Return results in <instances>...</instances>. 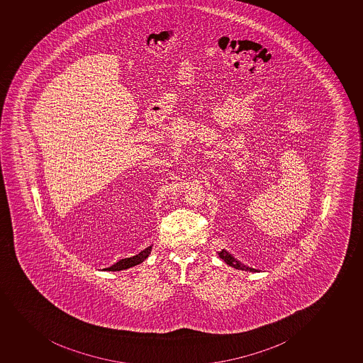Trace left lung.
<instances>
[{"label": "left lung", "mask_w": 363, "mask_h": 363, "mask_svg": "<svg viewBox=\"0 0 363 363\" xmlns=\"http://www.w3.org/2000/svg\"><path fill=\"white\" fill-rule=\"evenodd\" d=\"M218 256H220V258H222V259L225 260V263L228 264V265H230V267H235V269H238V270H242V271H255L256 272L257 269H252V267H246V265H244V264L240 263L239 260L235 259L230 253L228 252V251H225V250H222L221 252H218Z\"/></svg>", "instance_id": "1"}]
</instances>
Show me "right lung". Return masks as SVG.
Listing matches in <instances>:
<instances>
[{
    "label": "right lung",
    "instance_id": "1",
    "mask_svg": "<svg viewBox=\"0 0 363 363\" xmlns=\"http://www.w3.org/2000/svg\"><path fill=\"white\" fill-rule=\"evenodd\" d=\"M152 251V246H148V247H145V250H142L141 252L136 255V256L130 257V258H124V259H121L117 262V263L113 264L112 267H107V269H104V270L108 271H121L125 270V269H129V267H135V265H138V264H141L143 260L149 256V253Z\"/></svg>",
    "mask_w": 363,
    "mask_h": 363
}]
</instances>
